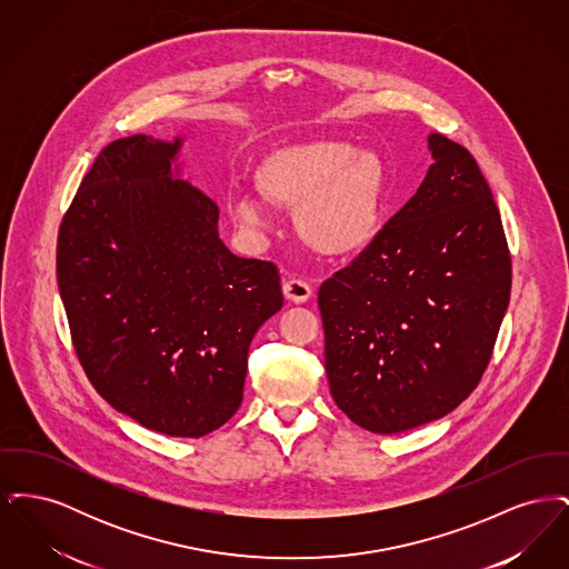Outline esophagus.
<instances>
[{"instance_id":"esophagus-1","label":"esophagus","mask_w":569,"mask_h":569,"mask_svg":"<svg viewBox=\"0 0 569 569\" xmlns=\"http://www.w3.org/2000/svg\"><path fill=\"white\" fill-rule=\"evenodd\" d=\"M283 295L292 302H305L311 298V286L305 279L292 277L283 281Z\"/></svg>"}]
</instances>
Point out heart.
Masks as SVG:
<instances>
[{
    "label": "heart",
    "instance_id": "b5f03b06",
    "mask_svg": "<svg viewBox=\"0 0 569 569\" xmlns=\"http://www.w3.org/2000/svg\"><path fill=\"white\" fill-rule=\"evenodd\" d=\"M253 181L269 202L297 207L300 237L325 256H353L378 239L386 166L376 151L346 140L295 142L258 163ZM228 209L244 230L262 232L271 223L267 207L249 196H232Z\"/></svg>",
    "mask_w": 569,
    "mask_h": 569
}]
</instances>
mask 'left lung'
I'll use <instances>...</instances> for the list:
<instances>
[{"mask_svg": "<svg viewBox=\"0 0 569 569\" xmlns=\"http://www.w3.org/2000/svg\"><path fill=\"white\" fill-rule=\"evenodd\" d=\"M418 191L318 292L337 407L371 433H401L459 407L503 322L512 260L473 156L429 136Z\"/></svg>", "mask_w": 569, "mask_h": 569, "instance_id": "8db88e82", "label": "left lung"}]
</instances>
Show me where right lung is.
Here are the masks:
<instances>
[{"label":"right lung","instance_id":"right-lung-1","mask_svg":"<svg viewBox=\"0 0 569 569\" xmlns=\"http://www.w3.org/2000/svg\"><path fill=\"white\" fill-rule=\"evenodd\" d=\"M179 149L136 134L100 151L59 226L57 286L100 397L144 429L202 437L241 406L249 343L283 295L277 267L234 256L216 202L172 177Z\"/></svg>","mask_w":569,"mask_h":569}]
</instances>
